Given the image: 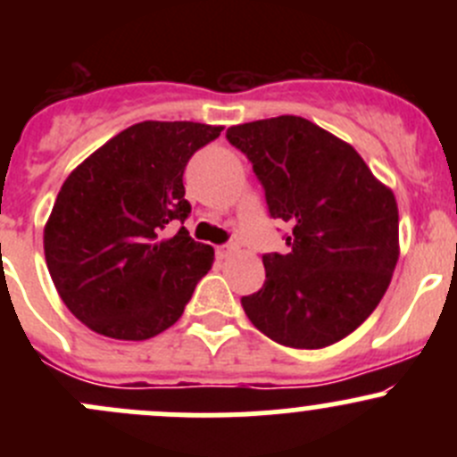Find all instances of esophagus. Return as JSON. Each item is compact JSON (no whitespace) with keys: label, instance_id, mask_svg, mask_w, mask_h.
I'll return each instance as SVG.
<instances>
[{"label":"esophagus","instance_id":"esophagus-1","mask_svg":"<svg viewBox=\"0 0 457 457\" xmlns=\"http://www.w3.org/2000/svg\"><path fill=\"white\" fill-rule=\"evenodd\" d=\"M237 250H238L237 243H228V245H220V247H219V256H220V258H229Z\"/></svg>","mask_w":457,"mask_h":457}]
</instances>
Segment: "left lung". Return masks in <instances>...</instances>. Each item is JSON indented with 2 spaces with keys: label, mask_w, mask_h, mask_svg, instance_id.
Masks as SVG:
<instances>
[{
  "label": "left lung",
  "mask_w": 457,
  "mask_h": 457,
  "mask_svg": "<svg viewBox=\"0 0 457 457\" xmlns=\"http://www.w3.org/2000/svg\"><path fill=\"white\" fill-rule=\"evenodd\" d=\"M292 228L287 254L262 256L265 285L243 296L258 331L296 349L338 343L370 318L400 256L398 203L352 143L294 114L228 128Z\"/></svg>",
  "instance_id": "obj_1"
}]
</instances>
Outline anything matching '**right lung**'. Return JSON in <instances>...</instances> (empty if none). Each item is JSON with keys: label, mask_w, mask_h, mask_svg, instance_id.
Segmentation results:
<instances>
[{"label": "right lung", "mask_w": 457, "mask_h": 457, "mask_svg": "<svg viewBox=\"0 0 457 457\" xmlns=\"http://www.w3.org/2000/svg\"><path fill=\"white\" fill-rule=\"evenodd\" d=\"M223 126L141 121L81 161L59 190L44 228V254L63 305L87 329L147 340L183 314L214 250L186 228L183 170Z\"/></svg>", "instance_id": "right-lung-1"}]
</instances>
